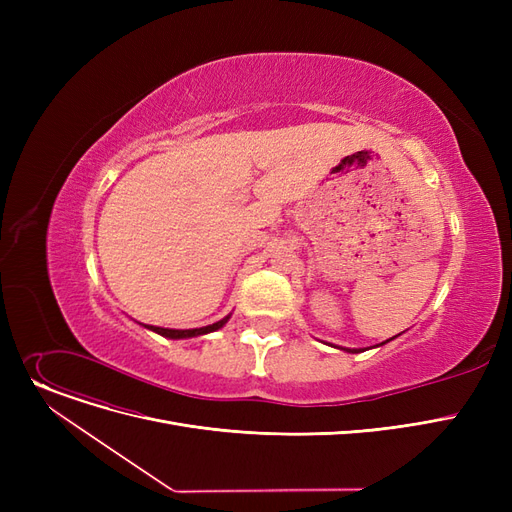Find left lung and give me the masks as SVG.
<instances>
[{
	"label": "left lung",
	"mask_w": 512,
	"mask_h": 512,
	"mask_svg": "<svg viewBox=\"0 0 512 512\" xmlns=\"http://www.w3.org/2000/svg\"><path fill=\"white\" fill-rule=\"evenodd\" d=\"M348 353H361V351H348Z\"/></svg>",
	"instance_id": "obj_1"
}]
</instances>
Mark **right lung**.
<instances>
[{
	"label": "right lung",
	"instance_id": "right-lung-1",
	"mask_svg": "<svg viewBox=\"0 0 512 512\" xmlns=\"http://www.w3.org/2000/svg\"><path fill=\"white\" fill-rule=\"evenodd\" d=\"M228 319H230V315L220 319V321H215V324H211V326L195 328V330H168V328H155V326H145V328H149V330H153V332H157L161 336H166V338H191V336H201V334H209V332L220 330Z\"/></svg>",
	"mask_w": 512,
	"mask_h": 512
}]
</instances>
